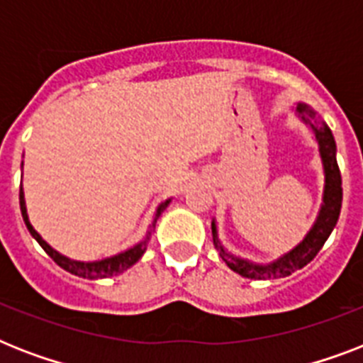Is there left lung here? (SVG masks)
Masks as SVG:
<instances>
[{
	"label": "left lung",
	"mask_w": 363,
	"mask_h": 363,
	"mask_svg": "<svg viewBox=\"0 0 363 363\" xmlns=\"http://www.w3.org/2000/svg\"><path fill=\"white\" fill-rule=\"evenodd\" d=\"M296 111L313 128L316 141H318L324 173H326L324 205H322L320 215L316 218L315 226L307 233V238L299 242L292 252H288L286 256H282L281 259H277L269 265L250 264V262H245V259L235 258L230 252H226L216 238V226L213 222V226H211L213 228V242H215L216 250L220 252V258L226 262L230 269L239 273L241 277H247V279H279V277L292 275L294 271L305 267L316 254L320 252V248L324 247V242L330 238V233L333 232V228L339 220L341 203H343V186H341V171H339L337 160H335V141H333L332 130L324 122L318 121L307 105L299 104Z\"/></svg>",
	"instance_id": "obj_1"
}]
</instances>
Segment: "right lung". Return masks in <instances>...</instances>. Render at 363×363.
I'll return each mask as SVG.
<instances>
[{"mask_svg":"<svg viewBox=\"0 0 363 363\" xmlns=\"http://www.w3.org/2000/svg\"><path fill=\"white\" fill-rule=\"evenodd\" d=\"M167 203H169V199L167 201H164V203L160 205L158 211H156V216H154L152 220V230L150 232H154V226H156V220H158V216L162 215V211L167 207ZM20 211H22V218H24L26 226H28V230H30V233L35 238V241L39 242L43 247V250L50 256V258L56 262V264L62 267V269L69 271V273H73V275L77 277H84V279H107V277H113V275H118V273H122V271H125L128 267H131V265L135 264L137 259L141 258L143 252L147 250V245H148V235L147 239L143 242H139V245H135L133 248H130V250H125V252L118 254V256H113V258H105L101 259V262H90V264H84V262H75V259H69L65 258V256H62L60 252H56L54 248H50L47 245V242L43 241L41 235L31 228L30 220H28V213H26V203H24V192H22V188H20Z\"/></svg>","mask_w":363,"mask_h":363,"instance_id":"obj_1","label":"right lung"}]
</instances>
